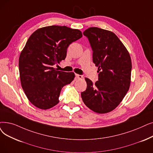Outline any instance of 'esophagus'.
Wrapping results in <instances>:
<instances>
[{
	"label": "esophagus",
	"mask_w": 153,
	"mask_h": 153,
	"mask_svg": "<svg viewBox=\"0 0 153 153\" xmlns=\"http://www.w3.org/2000/svg\"><path fill=\"white\" fill-rule=\"evenodd\" d=\"M76 78L77 79H81L83 78V76L82 75H79V74H76Z\"/></svg>",
	"instance_id": "obj_1"
}]
</instances>
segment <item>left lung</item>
<instances>
[{
  "label": "left lung",
  "instance_id": "obj_1",
  "mask_svg": "<svg viewBox=\"0 0 153 153\" xmlns=\"http://www.w3.org/2000/svg\"><path fill=\"white\" fill-rule=\"evenodd\" d=\"M83 34L89 40L93 52L92 61L99 73L95 84L85 78L87 89L81 92V97L85 105L92 111L99 114L107 113L120 104L129 89L131 57L112 32L90 27Z\"/></svg>",
  "mask_w": 153,
  "mask_h": 153
}]
</instances>
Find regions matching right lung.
<instances>
[{
  "label": "right lung",
  "instance_id": "right-lung-1",
  "mask_svg": "<svg viewBox=\"0 0 153 153\" xmlns=\"http://www.w3.org/2000/svg\"><path fill=\"white\" fill-rule=\"evenodd\" d=\"M82 36L78 29L51 25L36 30L28 39L19 56V69L22 88L36 107H54L62 88L74 80V72L57 71L52 66L64 60L69 45Z\"/></svg>",
  "mask_w": 153,
  "mask_h": 153
}]
</instances>
